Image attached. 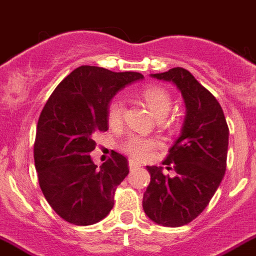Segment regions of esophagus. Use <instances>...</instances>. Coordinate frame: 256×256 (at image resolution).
<instances>
[{
	"instance_id": "34e87169",
	"label": "esophagus",
	"mask_w": 256,
	"mask_h": 256,
	"mask_svg": "<svg viewBox=\"0 0 256 256\" xmlns=\"http://www.w3.org/2000/svg\"><path fill=\"white\" fill-rule=\"evenodd\" d=\"M139 166H140V164L138 163V162L132 160V159H130V160H128V168H130L131 170H134V169H136V168H139Z\"/></svg>"
}]
</instances>
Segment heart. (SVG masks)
Instances as JSON below:
<instances>
[{"label":"heart","mask_w":256,"mask_h":256,"mask_svg":"<svg viewBox=\"0 0 256 256\" xmlns=\"http://www.w3.org/2000/svg\"><path fill=\"white\" fill-rule=\"evenodd\" d=\"M142 97L158 120L164 118L170 110V97L163 88L156 87V86H148L142 90ZM124 112H125L124 101L118 97H114L107 106L108 125L112 128L120 126L122 122ZM158 145L159 144L154 139H144L140 136H131L122 144V150L126 154L132 156L134 159L145 160L152 155V150L156 149Z\"/></svg>","instance_id":"obj_1"}]
</instances>
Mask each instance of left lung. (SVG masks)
Returning a JSON list of instances; mask_svg holds the SVG:
<instances>
[{
  "instance_id": "left-lung-1",
  "label": "left lung",
  "mask_w": 256,
  "mask_h": 256,
  "mask_svg": "<svg viewBox=\"0 0 256 256\" xmlns=\"http://www.w3.org/2000/svg\"><path fill=\"white\" fill-rule=\"evenodd\" d=\"M152 77L178 87L187 114L182 134L163 162L173 166L176 176L164 174L162 166H146L150 183L142 208L152 221L178 228L202 214L225 176L228 126L214 96L187 69L176 66Z\"/></svg>"
}]
</instances>
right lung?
I'll use <instances>...</instances> for the list:
<instances>
[{
	"mask_svg": "<svg viewBox=\"0 0 256 256\" xmlns=\"http://www.w3.org/2000/svg\"><path fill=\"white\" fill-rule=\"evenodd\" d=\"M142 78L136 72L78 66L45 104L38 121L35 168L45 200L64 221L92 225L114 207L117 186L128 174V159L114 152L97 168L90 155L93 138L108 130L107 106L117 90Z\"/></svg>",
	"mask_w": 256,
	"mask_h": 256,
	"instance_id": "right-lung-1",
	"label": "right lung"
}]
</instances>
